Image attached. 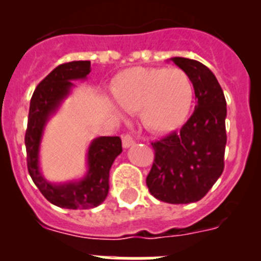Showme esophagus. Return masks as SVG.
Returning <instances> with one entry per match:
<instances>
[{
    "label": "esophagus",
    "instance_id": "1",
    "mask_svg": "<svg viewBox=\"0 0 261 261\" xmlns=\"http://www.w3.org/2000/svg\"><path fill=\"white\" fill-rule=\"evenodd\" d=\"M132 145H135V140H133V137L130 135H125L123 136V146L125 147H130Z\"/></svg>",
    "mask_w": 261,
    "mask_h": 261
}]
</instances>
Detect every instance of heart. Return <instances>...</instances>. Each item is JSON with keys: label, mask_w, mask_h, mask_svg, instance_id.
Masks as SVG:
<instances>
[{"label": "heart", "mask_w": 261, "mask_h": 261, "mask_svg": "<svg viewBox=\"0 0 261 261\" xmlns=\"http://www.w3.org/2000/svg\"><path fill=\"white\" fill-rule=\"evenodd\" d=\"M112 96L154 133L174 132L187 121L195 99L192 81L179 68H130L112 84Z\"/></svg>", "instance_id": "1"}]
</instances>
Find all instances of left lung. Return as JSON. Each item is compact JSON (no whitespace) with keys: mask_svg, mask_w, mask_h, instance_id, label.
<instances>
[{"mask_svg":"<svg viewBox=\"0 0 261 261\" xmlns=\"http://www.w3.org/2000/svg\"><path fill=\"white\" fill-rule=\"evenodd\" d=\"M171 61L190 75L197 105L180 132L151 142L154 162L146 186L161 201L190 204L201 200L222 174L227 110L211 69L184 57H172Z\"/></svg>","mask_w":261,"mask_h":261,"instance_id":"8db88e82","label":"left lung"}]
</instances>
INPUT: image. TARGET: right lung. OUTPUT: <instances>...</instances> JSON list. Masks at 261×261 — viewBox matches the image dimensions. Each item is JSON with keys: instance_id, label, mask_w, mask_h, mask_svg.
Segmentation results:
<instances>
[{"instance_id": "obj_1", "label": "right lung", "mask_w": 261, "mask_h": 261, "mask_svg": "<svg viewBox=\"0 0 261 261\" xmlns=\"http://www.w3.org/2000/svg\"><path fill=\"white\" fill-rule=\"evenodd\" d=\"M91 71L90 61H71L61 64L36 86L30 102L24 144L27 151V168L32 181L41 195L53 205L66 209H89L102 204L108 195L111 166L123 151L121 140L114 137H98L89 146L87 172L84 179L64 184H52L39 168V147L50 115L60 107L70 93L71 81L85 80Z\"/></svg>"}]
</instances>
